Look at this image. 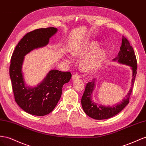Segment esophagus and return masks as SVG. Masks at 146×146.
<instances>
[{
    "label": "esophagus",
    "mask_w": 146,
    "mask_h": 146,
    "mask_svg": "<svg viewBox=\"0 0 146 146\" xmlns=\"http://www.w3.org/2000/svg\"><path fill=\"white\" fill-rule=\"evenodd\" d=\"M80 78V76L79 74L78 73H76L74 75H73L72 76V80H76V79H78V78Z\"/></svg>",
    "instance_id": "esophagus-1"
}]
</instances>
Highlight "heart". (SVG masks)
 I'll return each mask as SVG.
<instances>
[{
	"mask_svg": "<svg viewBox=\"0 0 146 146\" xmlns=\"http://www.w3.org/2000/svg\"><path fill=\"white\" fill-rule=\"evenodd\" d=\"M98 45L96 43L92 42L89 44L83 46L77 50H75L73 54L78 58L85 56L86 55L92 52L96 48ZM104 53L101 50H97L92 54L85 56L82 61L81 65L82 68L87 71H92L99 68L102 61L103 60ZM67 60L70 62L72 59L70 58H67Z\"/></svg>",
	"mask_w": 146,
	"mask_h": 146,
	"instance_id": "heart-1",
	"label": "heart"
}]
</instances>
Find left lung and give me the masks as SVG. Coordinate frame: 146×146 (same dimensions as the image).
<instances>
[{"mask_svg":"<svg viewBox=\"0 0 146 146\" xmlns=\"http://www.w3.org/2000/svg\"><path fill=\"white\" fill-rule=\"evenodd\" d=\"M113 61L131 67L133 73L131 88L121 102L113 106H106L95 103L93 101L92 95L95 87L96 80L93 79L92 82H88L86 85L85 92L82 97L81 103L82 108L86 115L94 119L104 120L115 116L121 112L129 103V96L132 93L136 75L137 74V61L133 47L129 44L127 38H126L124 36L122 37L120 52L118 53L117 56L114 58Z\"/></svg>","mask_w":146,"mask_h":146,"instance_id":"1","label":"left lung"}]
</instances>
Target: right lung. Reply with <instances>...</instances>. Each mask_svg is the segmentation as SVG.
Returning <instances> with one entry per match:
<instances>
[{"mask_svg":"<svg viewBox=\"0 0 146 146\" xmlns=\"http://www.w3.org/2000/svg\"><path fill=\"white\" fill-rule=\"evenodd\" d=\"M55 27L40 28L27 33L19 42L11 58L10 77L15 101L31 115L44 116L52 112L60 100L62 86L71 78V73L53 69L34 87L26 85L22 66L25 56L34 49L48 44L56 33Z\"/></svg>","mask_w":146,"mask_h":146,"instance_id":"right-lung-1","label":"right lung"}]
</instances>
